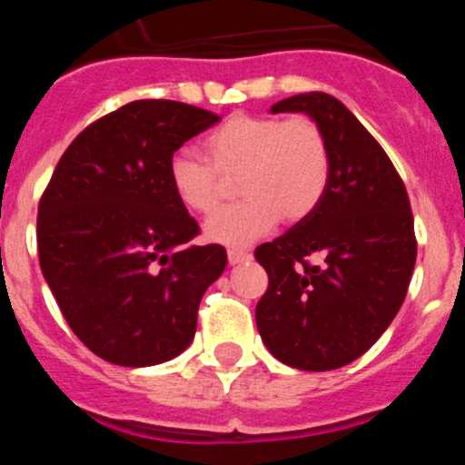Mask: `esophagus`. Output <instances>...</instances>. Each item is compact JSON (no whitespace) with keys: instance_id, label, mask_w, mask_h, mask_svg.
<instances>
[{"instance_id":"34e87169","label":"esophagus","mask_w":465,"mask_h":465,"mask_svg":"<svg viewBox=\"0 0 465 465\" xmlns=\"http://www.w3.org/2000/svg\"><path fill=\"white\" fill-rule=\"evenodd\" d=\"M252 258V253L244 252V249H228V262L230 265H240V262L249 261Z\"/></svg>"}]
</instances>
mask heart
I'll return each instance as SVG.
<instances>
[{"label": "heart", "mask_w": 465, "mask_h": 465, "mask_svg": "<svg viewBox=\"0 0 465 465\" xmlns=\"http://www.w3.org/2000/svg\"><path fill=\"white\" fill-rule=\"evenodd\" d=\"M203 158L176 151L167 179L186 212L209 213L223 195L221 176H237L244 200L219 209L204 223V237L216 244L244 246L272 232L282 216L302 221L328 188L331 153L322 127L307 116L286 121L237 114L204 139Z\"/></svg>", "instance_id": "b5f03b06"}]
</instances>
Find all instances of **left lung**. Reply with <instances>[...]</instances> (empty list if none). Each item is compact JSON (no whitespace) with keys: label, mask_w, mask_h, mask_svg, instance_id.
I'll return each instance as SVG.
<instances>
[{"label":"left lung","mask_w":465,"mask_h":465,"mask_svg":"<svg viewBox=\"0 0 465 465\" xmlns=\"http://www.w3.org/2000/svg\"><path fill=\"white\" fill-rule=\"evenodd\" d=\"M270 111L307 114L322 127L331 176L310 216L256 249L270 277L256 326L282 363L335 371L381 338L405 300L417 261L410 197L384 149L332 94H293Z\"/></svg>","instance_id":"obj_1"}]
</instances>
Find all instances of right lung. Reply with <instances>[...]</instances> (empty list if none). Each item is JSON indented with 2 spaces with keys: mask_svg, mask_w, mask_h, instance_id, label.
Returning <instances> with one entry per match:
<instances>
[{
  "mask_svg": "<svg viewBox=\"0 0 465 465\" xmlns=\"http://www.w3.org/2000/svg\"><path fill=\"white\" fill-rule=\"evenodd\" d=\"M221 121L172 100H137L94 121L57 163L39 203V265L69 328L100 359L146 368L193 342L225 249L195 246L167 163Z\"/></svg>",
  "mask_w": 465,
  "mask_h": 465,
  "instance_id": "add662e5",
  "label": "right lung"
}]
</instances>
